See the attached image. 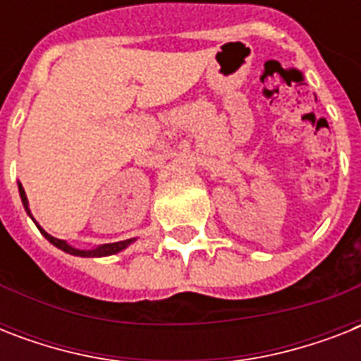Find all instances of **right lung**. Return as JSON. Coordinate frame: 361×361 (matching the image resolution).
I'll return each instance as SVG.
<instances>
[{
	"label": "right lung",
	"mask_w": 361,
	"mask_h": 361,
	"mask_svg": "<svg viewBox=\"0 0 361 361\" xmlns=\"http://www.w3.org/2000/svg\"><path fill=\"white\" fill-rule=\"evenodd\" d=\"M18 191H20V198H22V204H24L25 212L30 214V208H27V198H25L24 187L20 185V183H18ZM35 225H37V223H35ZM37 226H39V225H37ZM39 231H41L42 236L47 238L50 243H54L56 247H59L61 251L69 252V255H76V257H106V255H114V252H120L121 249H125V247L130 243V240H125V241H118V243H104V245L97 247V249H92V251H80V249H75V247L67 245L63 240H58V238L50 236L48 232L42 231L41 226H39Z\"/></svg>",
	"instance_id": "obj_1"
}]
</instances>
